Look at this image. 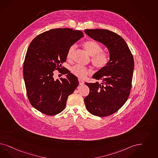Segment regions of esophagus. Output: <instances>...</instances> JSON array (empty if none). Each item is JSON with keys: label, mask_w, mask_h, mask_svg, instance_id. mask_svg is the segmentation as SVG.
<instances>
[{"label": "esophagus", "mask_w": 158, "mask_h": 158, "mask_svg": "<svg viewBox=\"0 0 158 158\" xmlns=\"http://www.w3.org/2000/svg\"><path fill=\"white\" fill-rule=\"evenodd\" d=\"M78 81H79V85H83L84 84V81L82 80V79L79 78V79H78Z\"/></svg>", "instance_id": "34e87169"}]
</instances>
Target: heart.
<instances>
[{
  "label": "heart",
  "instance_id": "1",
  "mask_svg": "<svg viewBox=\"0 0 158 158\" xmlns=\"http://www.w3.org/2000/svg\"><path fill=\"white\" fill-rule=\"evenodd\" d=\"M83 47L87 53L92 56L93 64L99 69L106 68L109 64L110 58L109 55L104 52L103 47L95 41H87L83 44ZM76 49V45H72L69 47L67 52V58L71 59ZM71 72L79 77L85 78L91 72L87 68L79 65L74 66L71 68Z\"/></svg>",
  "mask_w": 158,
  "mask_h": 158
}]
</instances>
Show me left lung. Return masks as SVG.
<instances>
[{"label":"left lung","instance_id":"8db88e82","mask_svg":"<svg viewBox=\"0 0 158 158\" xmlns=\"http://www.w3.org/2000/svg\"><path fill=\"white\" fill-rule=\"evenodd\" d=\"M85 33L109 49L110 61L93 77L99 83H85L89 87L84 98L87 111L98 117L114 114L125 104L130 93L134 60L124 40L117 34L105 29H86Z\"/></svg>","mask_w":158,"mask_h":158}]
</instances>
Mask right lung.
Returning a JSON list of instances; mask_svg holds the SVG:
<instances>
[{"label":"right lung","mask_w":158,"mask_h":158,"mask_svg":"<svg viewBox=\"0 0 158 158\" xmlns=\"http://www.w3.org/2000/svg\"><path fill=\"white\" fill-rule=\"evenodd\" d=\"M82 37L81 31L55 28L39 34L30 44L23 77L30 103L42 113L54 115L62 112L68 96L78 86L77 77L60 67L66 60L69 47ZM54 70L67 74V78L54 80Z\"/></svg>","instance_id":"obj_1"}]
</instances>
